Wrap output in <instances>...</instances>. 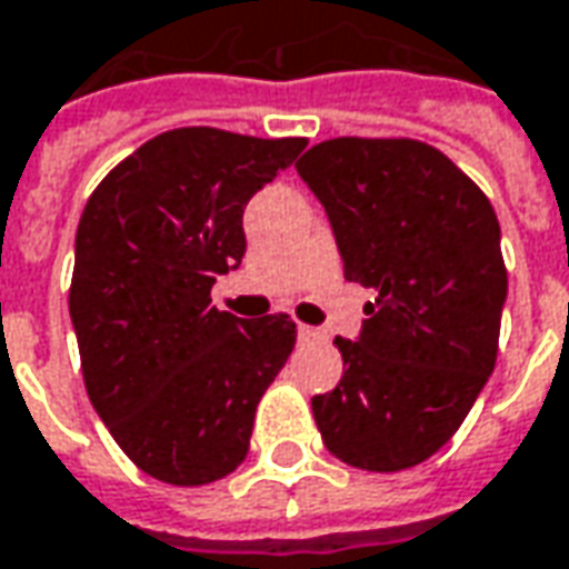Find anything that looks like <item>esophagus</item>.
Returning a JSON list of instances; mask_svg holds the SVG:
<instances>
[{"label": "esophagus", "instance_id": "esophagus-1", "mask_svg": "<svg viewBox=\"0 0 569 569\" xmlns=\"http://www.w3.org/2000/svg\"><path fill=\"white\" fill-rule=\"evenodd\" d=\"M297 338H300L303 345H310V341H319V338H322V331L312 329V326H300V329H297Z\"/></svg>", "mask_w": 569, "mask_h": 569}]
</instances>
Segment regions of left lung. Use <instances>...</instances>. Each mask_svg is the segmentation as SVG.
<instances>
[{
	"instance_id": "8db88e82",
	"label": "left lung",
	"mask_w": 569,
	"mask_h": 569,
	"mask_svg": "<svg viewBox=\"0 0 569 569\" xmlns=\"http://www.w3.org/2000/svg\"><path fill=\"white\" fill-rule=\"evenodd\" d=\"M329 212L345 278L376 291L345 376L312 398L322 441L357 470H410L448 445L498 360L507 269L489 197L410 137H335L297 162Z\"/></svg>"
}]
</instances>
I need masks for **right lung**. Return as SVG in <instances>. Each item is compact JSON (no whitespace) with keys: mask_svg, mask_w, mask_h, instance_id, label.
Wrapping results in <instances>:
<instances>
[{"mask_svg":"<svg viewBox=\"0 0 569 569\" xmlns=\"http://www.w3.org/2000/svg\"><path fill=\"white\" fill-rule=\"evenodd\" d=\"M303 137L174 128L118 162L83 206L68 310L90 403L118 448L169 486H209L243 463L259 398L297 326L212 307L240 266L243 206Z\"/></svg>","mask_w":569,"mask_h":569,"instance_id":"1","label":"right lung"}]
</instances>
